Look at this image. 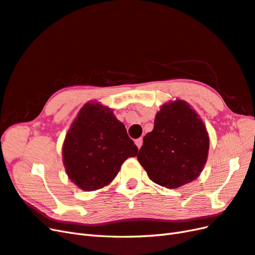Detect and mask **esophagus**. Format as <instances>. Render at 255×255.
<instances>
[{
  "instance_id": "1",
  "label": "esophagus",
  "mask_w": 255,
  "mask_h": 255,
  "mask_svg": "<svg viewBox=\"0 0 255 255\" xmlns=\"http://www.w3.org/2000/svg\"><path fill=\"white\" fill-rule=\"evenodd\" d=\"M142 144H143V139L142 138H139V139L135 140V145L138 146V148H141Z\"/></svg>"
}]
</instances>
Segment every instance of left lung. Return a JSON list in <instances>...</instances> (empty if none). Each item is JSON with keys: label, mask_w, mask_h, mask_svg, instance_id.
Here are the masks:
<instances>
[{"label": "left lung", "mask_w": 255, "mask_h": 255, "mask_svg": "<svg viewBox=\"0 0 255 255\" xmlns=\"http://www.w3.org/2000/svg\"><path fill=\"white\" fill-rule=\"evenodd\" d=\"M204 122L184 100L160 107L154 128L143 138L136 158L154 183L178 188L197 179L209 153Z\"/></svg>", "instance_id": "obj_1"}]
</instances>
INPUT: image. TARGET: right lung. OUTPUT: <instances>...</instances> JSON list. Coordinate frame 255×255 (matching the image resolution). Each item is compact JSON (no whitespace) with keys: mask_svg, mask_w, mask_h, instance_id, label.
Instances as JSON below:
<instances>
[{"mask_svg":"<svg viewBox=\"0 0 255 255\" xmlns=\"http://www.w3.org/2000/svg\"><path fill=\"white\" fill-rule=\"evenodd\" d=\"M138 147L113 110L97 101L87 102L72 122L62 144L68 178L83 191L109 185L123 162L135 157Z\"/></svg>","mask_w":255,"mask_h":255,"instance_id":"obj_1","label":"right lung"}]
</instances>
